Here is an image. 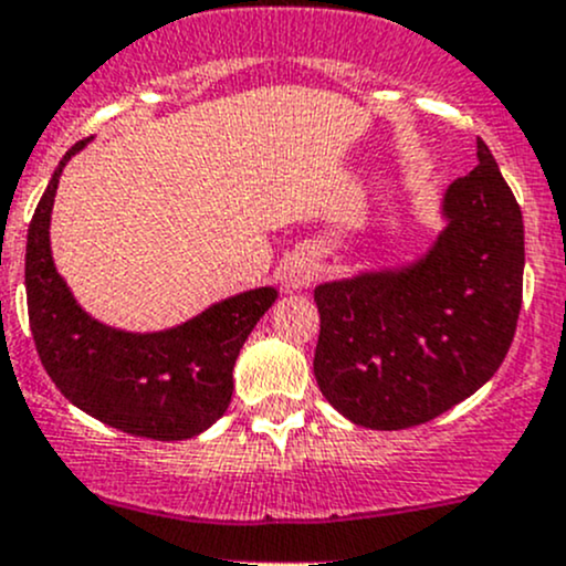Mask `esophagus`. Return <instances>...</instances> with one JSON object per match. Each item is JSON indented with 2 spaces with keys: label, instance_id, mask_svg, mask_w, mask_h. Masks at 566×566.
I'll list each match as a JSON object with an SVG mask.
<instances>
[{
  "label": "esophagus",
  "instance_id": "obj_1",
  "mask_svg": "<svg viewBox=\"0 0 566 566\" xmlns=\"http://www.w3.org/2000/svg\"><path fill=\"white\" fill-rule=\"evenodd\" d=\"M313 277H316V264H313L311 259H296L291 261L285 283H289L291 289H305V285L313 283Z\"/></svg>",
  "mask_w": 566,
  "mask_h": 566
}]
</instances>
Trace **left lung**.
<instances>
[{"label": "left lung", "instance_id": "left-lung-1", "mask_svg": "<svg viewBox=\"0 0 566 566\" xmlns=\"http://www.w3.org/2000/svg\"><path fill=\"white\" fill-rule=\"evenodd\" d=\"M444 196L447 229L417 264L318 285L313 373L373 430L430 422L504 363L523 302V214L482 138Z\"/></svg>", "mask_w": 566, "mask_h": 566}]
</instances>
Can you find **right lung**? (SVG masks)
<instances>
[{"instance_id": "1", "label": "right lung", "mask_w": 566, "mask_h": 566, "mask_svg": "<svg viewBox=\"0 0 566 566\" xmlns=\"http://www.w3.org/2000/svg\"><path fill=\"white\" fill-rule=\"evenodd\" d=\"M86 142L62 157L29 223L27 307L40 363L70 403L111 428L157 441L193 439L229 409L240 348L277 291H244L153 335L111 329L86 316L56 275L49 244L60 174Z\"/></svg>"}]
</instances>
